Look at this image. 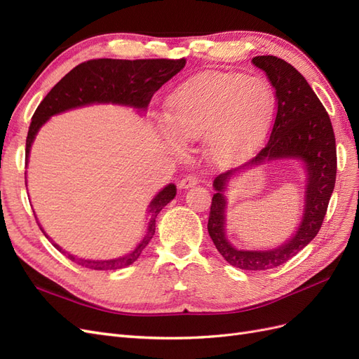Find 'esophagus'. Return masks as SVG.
Listing matches in <instances>:
<instances>
[{
	"label": "esophagus",
	"instance_id": "34e87169",
	"mask_svg": "<svg viewBox=\"0 0 359 359\" xmlns=\"http://www.w3.org/2000/svg\"><path fill=\"white\" fill-rule=\"evenodd\" d=\"M196 184H198V178H196V177H186V178H182V180L180 181L178 187H180L181 190H187V189H190V187H193V186H196Z\"/></svg>",
	"mask_w": 359,
	"mask_h": 359
}]
</instances>
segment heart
I'll return each instance as SVG.
<instances>
[{
	"label": "heart",
	"instance_id": "heart-1",
	"mask_svg": "<svg viewBox=\"0 0 359 359\" xmlns=\"http://www.w3.org/2000/svg\"><path fill=\"white\" fill-rule=\"evenodd\" d=\"M276 114V94L262 78L210 72L182 83L166 102V121L173 136L193 142L217 168L240 165L265 140Z\"/></svg>",
	"mask_w": 359,
	"mask_h": 359
}]
</instances>
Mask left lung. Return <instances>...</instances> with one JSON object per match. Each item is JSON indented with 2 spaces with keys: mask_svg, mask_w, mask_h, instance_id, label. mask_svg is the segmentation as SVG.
<instances>
[{
  "mask_svg": "<svg viewBox=\"0 0 359 359\" xmlns=\"http://www.w3.org/2000/svg\"><path fill=\"white\" fill-rule=\"evenodd\" d=\"M276 90L277 116L266 147L245 165L227 170L212 182L215 190L208 220L211 240L227 264L245 271H265L283 265L318 235L335 184L337 153L330 115L304 76L285 60L255 57ZM299 161L306 175L303 215L290 238L273 249H238L226 240L229 184L240 172L271 161Z\"/></svg>",
  "mask_w": 359,
  "mask_h": 359,
  "instance_id": "8db88e82",
  "label": "left lung"
}]
</instances>
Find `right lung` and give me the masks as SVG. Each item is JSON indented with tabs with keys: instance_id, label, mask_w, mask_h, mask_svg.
<instances>
[{
	"instance_id": "obj_1",
	"label": "right lung",
	"mask_w": 359,
	"mask_h": 359,
	"mask_svg": "<svg viewBox=\"0 0 359 359\" xmlns=\"http://www.w3.org/2000/svg\"><path fill=\"white\" fill-rule=\"evenodd\" d=\"M184 66H186L184 58L135 61L102 58L86 61L76 66L48 93V95L39 104L34 115H32L27 136L25 165L28 166L31 147L37 133L52 116L93 104H116L132 107L137 114L145 115L153 95L161 88L163 83H166L177 73H180ZM175 196V184H168L156 194L147 208L148 223L144 238L132 252L114 259H85L70 255L57 243H53L52 238L39 223L37 217L36 220L40 231L45 233L48 240H50L52 245L73 262L97 271L121 269L132 265L142 253V250L156 233L157 214Z\"/></svg>"
}]
</instances>
